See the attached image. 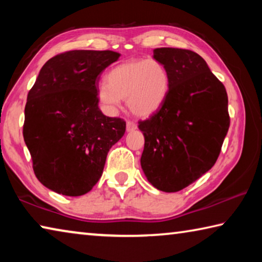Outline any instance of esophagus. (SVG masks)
<instances>
[{"mask_svg":"<svg viewBox=\"0 0 262 262\" xmlns=\"http://www.w3.org/2000/svg\"><path fill=\"white\" fill-rule=\"evenodd\" d=\"M137 128V125L135 122H133V121H127V123H126V129H127V132H133V130H135Z\"/></svg>","mask_w":262,"mask_h":262,"instance_id":"esophagus-1","label":"esophagus"}]
</instances>
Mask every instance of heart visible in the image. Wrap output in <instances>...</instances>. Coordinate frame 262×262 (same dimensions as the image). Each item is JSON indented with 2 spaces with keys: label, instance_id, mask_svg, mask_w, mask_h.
Wrapping results in <instances>:
<instances>
[{
  "label": "heart",
  "instance_id": "heart-1",
  "mask_svg": "<svg viewBox=\"0 0 262 262\" xmlns=\"http://www.w3.org/2000/svg\"><path fill=\"white\" fill-rule=\"evenodd\" d=\"M107 84L97 91V98L107 113H115L121 104L139 117H149L162 107L170 90V74L157 60H129L115 66L107 74Z\"/></svg>",
  "mask_w": 262,
  "mask_h": 262
}]
</instances>
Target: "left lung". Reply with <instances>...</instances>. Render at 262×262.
<instances>
[{"label": "left lung", "mask_w": 262, "mask_h": 262, "mask_svg": "<svg viewBox=\"0 0 262 262\" xmlns=\"http://www.w3.org/2000/svg\"><path fill=\"white\" fill-rule=\"evenodd\" d=\"M154 59L170 74V90L156 113L139 122L144 135L141 166L154 187L181 190L216 163L230 126L228 95L195 52L162 47Z\"/></svg>", "instance_id": "8db88e82"}]
</instances>
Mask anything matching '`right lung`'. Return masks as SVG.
<instances>
[{
    "label": "right lung",
    "mask_w": 262,
    "mask_h": 262,
    "mask_svg": "<svg viewBox=\"0 0 262 262\" xmlns=\"http://www.w3.org/2000/svg\"><path fill=\"white\" fill-rule=\"evenodd\" d=\"M119 56L112 51L61 53L42 66L29 92L24 141L35 177L53 192H90L110 149L125 134L126 122L101 113L97 98L99 75Z\"/></svg>",
    "instance_id": "1"
}]
</instances>
